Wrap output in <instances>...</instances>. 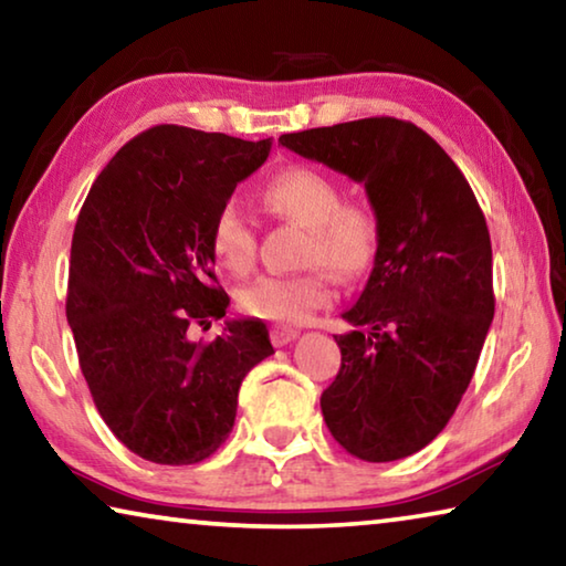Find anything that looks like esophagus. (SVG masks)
<instances>
[{
  "mask_svg": "<svg viewBox=\"0 0 566 566\" xmlns=\"http://www.w3.org/2000/svg\"><path fill=\"white\" fill-rule=\"evenodd\" d=\"M270 337H272L274 347H284V344H290V342H294L296 337H300V332L292 329V327H272L270 329Z\"/></svg>",
  "mask_w": 566,
  "mask_h": 566,
  "instance_id": "34e87169",
  "label": "esophagus"
}]
</instances>
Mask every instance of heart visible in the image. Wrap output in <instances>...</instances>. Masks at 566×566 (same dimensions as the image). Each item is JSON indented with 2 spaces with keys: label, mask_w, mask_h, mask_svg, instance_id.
Wrapping results in <instances>:
<instances>
[{
  "label": "heart",
  "mask_w": 566,
  "mask_h": 566,
  "mask_svg": "<svg viewBox=\"0 0 566 566\" xmlns=\"http://www.w3.org/2000/svg\"><path fill=\"white\" fill-rule=\"evenodd\" d=\"M262 202L270 212L310 227L306 262L327 264L332 272L354 276L367 270L377 252V219L364 205L342 202L337 181L324 171L292 167L266 181ZM212 254L229 274L242 276L256 260V229L242 209L227 202L209 234ZM332 302L327 270L304 274H266L239 292V306L249 317L302 324Z\"/></svg>",
  "instance_id": "1"
}]
</instances>
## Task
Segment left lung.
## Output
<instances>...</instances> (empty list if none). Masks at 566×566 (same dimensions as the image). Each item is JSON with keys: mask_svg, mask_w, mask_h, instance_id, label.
<instances>
[{"mask_svg": "<svg viewBox=\"0 0 566 566\" xmlns=\"http://www.w3.org/2000/svg\"><path fill=\"white\" fill-rule=\"evenodd\" d=\"M282 147L367 189L377 254L342 314V367L322 391L332 437L395 462L442 432L474 377L494 317L492 242L472 187L417 124L369 117L282 134Z\"/></svg>", "mask_w": 566, "mask_h": 566, "instance_id": "obj_1", "label": "left lung"}]
</instances>
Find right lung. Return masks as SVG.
I'll return each instance as SVG.
<instances>
[{
  "label": "right lung",
  "instance_id": "obj_1",
  "mask_svg": "<svg viewBox=\"0 0 566 566\" xmlns=\"http://www.w3.org/2000/svg\"><path fill=\"white\" fill-rule=\"evenodd\" d=\"M270 149V139L157 124L109 159L76 217L66 322L102 419L147 462L212 457L247 371L274 354L260 319L191 339L229 306L209 244L214 217Z\"/></svg>",
  "mask_w": 566,
  "mask_h": 566
}]
</instances>
